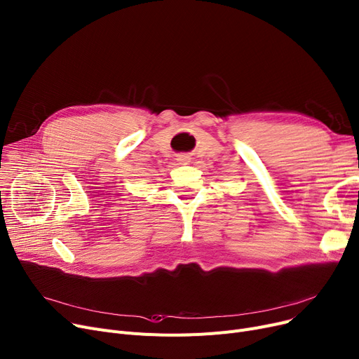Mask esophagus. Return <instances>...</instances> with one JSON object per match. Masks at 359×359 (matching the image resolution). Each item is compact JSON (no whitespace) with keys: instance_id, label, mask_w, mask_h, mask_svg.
Returning <instances> with one entry per match:
<instances>
[{"instance_id":"obj_1","label":"esophagus","mask_w":359,"mask_h":359,"mask_svg":"<svg viewBox=\"0 0 359 359\" xmlns=\"http://www.w3.org/2000/svg\"><path fill=\"white\" fill-rule=\"evenodd\" d=\"M176 160L179 161V164H189L191 163V157L187 154H179Z\"/></svg>"}]
</instances>
